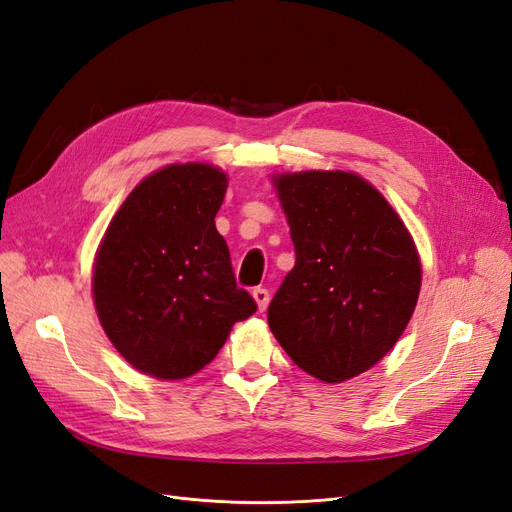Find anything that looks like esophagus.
I'll return each instance as SVG.
<instances>
[{
  "mask_svg": "<svg viewBox=\"0 0 512 512\" xmlns=\"http://www.w3.org/2000/svg\"><path fill=\"white\" fill-rule=\"evenodd\" d=\"M252 297H254V301H256L260 312H265L267 305H269V290H267V288H254V290H252Z\"/></svg>",
  "mask_w": 512,
  "mask_h": 512,
  "instance_id": "obj_1",
  "label": "esophagus"
}]
</instances>
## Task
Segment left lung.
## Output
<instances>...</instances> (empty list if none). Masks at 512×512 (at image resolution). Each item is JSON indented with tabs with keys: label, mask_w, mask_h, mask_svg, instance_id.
<instances>
[{
	"label": "left lung",
	"mask_w": 512,
	"mask_h": 512,
	"mask_svg": "<svg viewBox=\"0 0 512 512\" xmlns=\"http://www.w3.org/2000/svg\"><path fill=\"white\" fill-rule=\"evenodd\" d=\"M273 183L297 260L269 305V327L309 376L350 380L374 367L408 327L421 290L414 241L359 175L305 170Z\"/></svg>",
	"instance_id": "1"
}]
</instances>
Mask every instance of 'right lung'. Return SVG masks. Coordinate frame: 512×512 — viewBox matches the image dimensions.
I'll use <instances>...</instances> for the list:
<instances>
[{
  "label": "right lung",
  "instance_id": "right-lung-1",
  "mask_svg": "<svg viewBox=\"0 0 512 512\" xmlns=\"http://www.w3.org/2000/svg\"><path fill=\"white\" fill-rule=\"evenodd\" d=\"M226 188V173L211 164H170L138 183L106 228L94 265L96 312L143 374H196L232 324L256 312L215 228Z\"/></svg>",
  "mask_w": 512,
  "mask_h": 512
}]
</instances>
